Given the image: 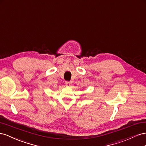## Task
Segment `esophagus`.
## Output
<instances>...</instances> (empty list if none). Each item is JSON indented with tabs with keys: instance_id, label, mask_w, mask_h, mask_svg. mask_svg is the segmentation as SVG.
Segmentation results:
<instances>
[{
	"instance_id": "1",
	"label": "esophagus",
	"mask_w": 146,
	"mask_h": 146,
	"mask_svg": "<svg viewBox=\"0 0 146 146\" xmlns=\"http://www.w3.org/2000/svg\"><path fill=\"white\" fill-rule=\"evenodd\" d=\"M71 84V82H69V81H66L65 82V85L67 86H70Z\"/></svg>"
}]
</instances>
